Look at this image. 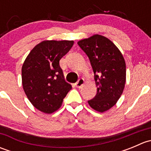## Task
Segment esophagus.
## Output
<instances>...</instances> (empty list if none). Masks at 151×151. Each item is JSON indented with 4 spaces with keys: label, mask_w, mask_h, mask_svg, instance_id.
<instances>
[{
    "label": "esophagus",
    "mask_w": 151,
    "mask_h": 151,
    "mask_svg": "<svg viewBox=\"0 0 151 151\" xmlns=\"http://www.w3.org/2000/svg\"><path fill=\"white\" fill-rule=\"evenodd\" d=\"M84 84H85V80L83 78H80V80L75 83V85L77 88H81V87H83V85H84Z\"/></svg>",
    "instance_id": "obj_1"
}]
</instances>
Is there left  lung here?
<instances>
[{
  "instance_id": "obj_1",
  "label": "left lung",
  "mask_w": 151,
  "mask_h": 151,
  "mask_svg": "<svg viewBox=\"0 0 151 151\" xmlns=\"http://www.w3.org/2000/svg\"><path fill=\"white\" fill-rule=\"evenodd\" d=\"M89 58L94 72L97 93L88 101L91 108L104 112L122 95L126 83V62L115 44L101 35H93L77 42Z\"/></svg>"
}]
</instances>
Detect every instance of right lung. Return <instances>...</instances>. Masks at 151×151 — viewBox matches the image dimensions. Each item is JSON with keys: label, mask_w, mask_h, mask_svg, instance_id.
<instances>
[{"label": "right lung", "mask_w": 151, "mask_h": 151, "mask_svg": "<svg viewBox=\"0 0 151 151\" xmlns=\"http://www.w3.org/2000/svg\"><path fill=\"white\" fill-rule=\"evenodd\" d=\"M74 41L45 40L33 48L22 67L23 90L33 106L51 114L61 106L71 85L64 80L59 65Z\"/></svg>", "instance_id": "right-lung-1"}]
</instances>
